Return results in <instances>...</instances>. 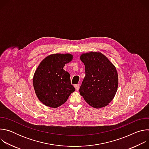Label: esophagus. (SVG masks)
I'll use <instances>...</instances> for the list:
<instances>
[{"label":"esophagus","mask_w":149,"mask_h":149,"mask_svg":"<svg viewBox=\"0 0 149 149\" xmlns=\"http://www.w3.org/2000/svg\"><path fill=\"white\" fill-rule=\"evenodd\" d=\"M74 87H75V90H76L77 91H78L79 89V84H77V85H75V86Z\"/></svg>","instance_id":"34e87169"}]
</instances>
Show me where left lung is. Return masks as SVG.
<instances>
[{
	"label": "left lung",
	"mask_w": 149,
	"mask_h": 149,
	"mask_svg": "<svg viewBox=\"0 0 149 149\" xmlns=\"http://www.w3.org/2000/svg\"><path fill=\"white\" fill-rule=\"evenodd\" d=\"M80 59L86 67V77L79 88L81 95L95 109L105 107L117 93L118 77L116 68L99 52L83 53Z\"/></svg>",
	"instance_id": "8db88e82"
}]
</instances>
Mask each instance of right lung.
I'll return each instance as SVG.
<instances>
[{"mask_svg": "<svg viewBox=\"0 0 149 149\" xmlns=\"http://www.w3.org/2000/svg\"><path fill=\"white\" fill-rule=\"evenodd\" d=\"M73 59L70 54H54L45 57L36 68L33 85L39 100L51 108L65 103L75 88L71 84L70 75L63 70Z\"/></svg>", "mask_w": 149, "mask_h": 149, "instance_id": "right-lung-1", "label": "right lung"}]
</instances>
